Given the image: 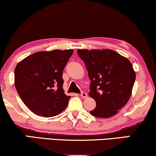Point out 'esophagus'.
Returning a JSON list of instances; mask_svg holds the SVG:
<instances>
[{"label":"esophagus","mask_w":156,"mask_h":156,"mask_svg":"<svg viewBox=\"0 0 156 156\" xmlns=\"http://www.w3.org/2000/svg\"><path fill=\"white\" fill-rule=\"evenodd\" d=\"M80 97H81L82 98L85 99L87 97V94H86V92H84V91H82L81 94H80Z\"/></svg>","instance_id":"1"}]
</instances>
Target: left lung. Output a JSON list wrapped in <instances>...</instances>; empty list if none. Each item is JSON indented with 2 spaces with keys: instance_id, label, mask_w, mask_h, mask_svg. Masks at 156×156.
I'll use <instances>...</instances> for the list:
<instances>
[{
  "instance_id": "8db88e82",
  "label": "left lung",
  "mask_w": 156,
  "mask_h": 156,
  "mask_svg": "<svg viewBox=\"0 0 156 156\" xmlns=\"http://www.w3.org/2000/svg\"><path fill=\"white\" fill-rule=\"evenodd\" d=\"M91 80L89 96L96 102L95 117L110 118L128 102L136 74L126 58L110 49H78Z\"/></svg>"
}]
</instances>
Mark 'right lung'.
Listing matches in <instances>:
<instances>
[{
    "instance_id": "right-lung-1",
    "label": "right lung",
    "mask_w": 156,
    "mask_h": 156,
    "mask_svg": "<svg viewBox=\"0 0 156 156\" xmlns=\"http://www.w3.org/2000/svg\"><path fill=\"white\" fill-rule=\"evenodd\" d=\"M73 49L39 51L28 56L14 70V84L22 102L37 115L52 117L67 108L62 72Z\"/></svg>"
}]
</instances>
